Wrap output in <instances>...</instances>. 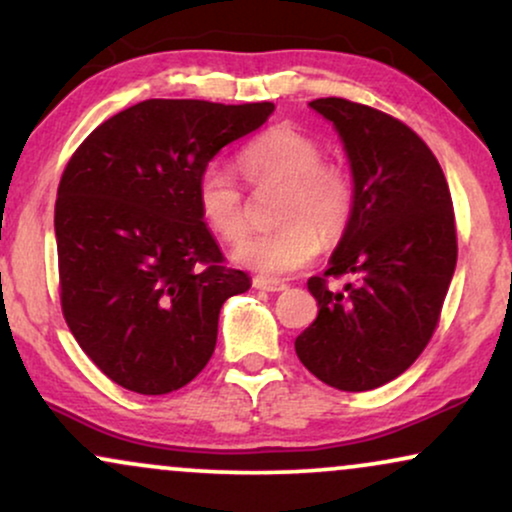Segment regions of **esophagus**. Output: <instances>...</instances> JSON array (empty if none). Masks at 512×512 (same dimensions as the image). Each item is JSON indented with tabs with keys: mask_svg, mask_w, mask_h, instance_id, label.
Returning <instances> with one entry per match:
<instances>
[{
	"mask_svg": "<svg viewBox=\"0 0 512 512\" xmlns=\"http://www.w3.org/2000/svg\"><path fill=\"white\" fill-rule=\"evenodd\" d=\"M254 287L261 289V291H270V294H277V291L287 289V284L280 282V280H270V277L256 275V277H254Z\"/></svg>",
	"mask_w": 512,
	"mask_h": 512,
	"instance_id": "1",
	"label": "esophagus"
}]
</instances>
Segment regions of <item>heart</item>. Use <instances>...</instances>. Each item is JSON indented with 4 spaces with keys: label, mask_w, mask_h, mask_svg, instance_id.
<instances>
[{
    "label": "heart",
    "mask_w": 512,
    "mask_h": 512,
    "mask_svg": "<svg viewBox=\"0 0 512 512\" xmlns=\"http://www.w3.org/2000/svg\"><path fill=\"white\" fill-rule=\"evenodd\" d=\"M315 138L294 126H270L240 150L237 164L249 183H282L275 230L251 235L235 249V261L263 275H289L313 261L320 244L341 237L353 214L350 176L331 162ZM197 209L225 242L247 232V199L228 171L216 164L202 169L195 185Z\"/></svg>",
    "instance_id": "1"
}]
</instances>
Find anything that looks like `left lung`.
I'll return each instance as SVG.
<instances>
[{
    "label": "left lung",
    "instance_id": "1",
    "mask_svg": "<svg viewBox=\"0 0 512 512\" xmlns=\"http://www.w3.org/2000/svg\"><path fill=\"white\" fill-rule=\"evenodd\" d=\"M310 108L341 136L355 202L329 268L308 280L320 313L294 345L310 374L362 393L404 374L435 334L459 254L454 207L440 162L400 119L345 98ZM329 276L351 282L334 292Z\"/></svg>",
    "mask_w": 512,
    "mask_h": 512
}]
</instances>
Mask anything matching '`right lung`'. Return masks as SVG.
<instances>
[{
	"label": "right lung",
	"instance_id": "add662e5",
	"mask_svg": "<svg viewBox=\"0 0 512 512\" xmlns=\"http://www.w3.org/2000/svg\"><path fill=\"white\" fill-rule=\"evenodd\" d=\"M272 110L150 98L105 119L70 157L53 216L61 308L117 386L174 393L214 355L218 313L251 280L223 265L197 176Z\"/></svg>",
	"mask_w": 512,
	"mask_h": 512
}]
</instances>
